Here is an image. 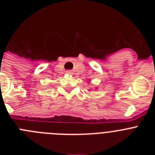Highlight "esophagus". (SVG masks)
<instances>
[{
	"label": "esophagus",
	"mask_w": 155,
	"mask_h": 155,
	"mask_svg": "<svg viewBox=\"0 0 155 155\" xmlns=\"http://www.w3.org/2000/svg\"><path fill=\"white\" fill-rule=\"evenodd\" d=\"M67 73H68V74H71V71H67Z\"/></svg>",
	"instance_id": "34e87169"
}]
</instances>
